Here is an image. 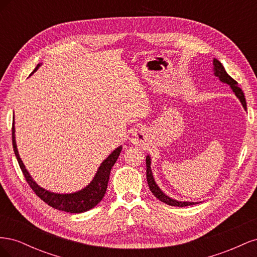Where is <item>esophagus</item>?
<instances>
[{"label": "esophagus", "mask_w": 257, "mask_h": 257, "mask_svg": "<svg viewBox=\"0 0 257 257\" xmlns=\"http://www.w3.org/2000/svg\"><path fill=\"white\" fill-rule=\"evenodd\" d=\"M134 135H135V137H136L137 139H142L143 137H145V133H144L143 131H136Z\"/></svg>", "instance_id": "esophagus-1"}]
</instances>
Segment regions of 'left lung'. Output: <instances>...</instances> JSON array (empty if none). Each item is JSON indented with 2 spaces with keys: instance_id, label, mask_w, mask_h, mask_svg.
<instances>
[{
  "instance_id": "obj_1",
  "label": "left lung",
  "mask_w": 257,
  "mask_h": 257,
  "mask_svg": "<svg viewBox=\"0 0 257 257\" xmlns=\"http://www.w3.org/2000/svg\"><path fill=\"white\" fill-rule=\"evenodd\" d=\"M213 65H214V68H213L214 69V75L216 77H219L220 80L222 82H225V83H227V84L230 85L231 90L234 91L236 96L240 99L241 104H242L243 108L246 110L245 97H244V94H243L242 90H241L238 87V82L235 79H232L231 77L226 73V71H225V68L223 67V65L221 64V62L219 60L213 59ZM150 164H151V159H150L149 155H148L147 159H146L147 181H148V185H149V188H150V191L153 193V195L157 197L159 200L163 201V203H165V204H167L169 206H175V207H185V206H191V205L198 204V203H190V201H178V200H175L173 198L168 197L167 195H165V194L161 191V189L159 188L158 184L155 183V181H154Z\"/></svg>"
}]
</instances>
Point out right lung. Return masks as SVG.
<instances>
[{"label": "right lung", "instance_id": "obj_1", "mask_svg": "<svg viewBox=\"0 0 257 257\" xmlns=\"http://www.w3.org/2000/svg\"><path fill=\"white\" fill-rule=\"evenodd\" d=\"M40 66L41 64H38L35 67L33 73L36 72L37 68ZM12 135H13L14 152L19 163V166L22 170V174L25 176L29 185L31 186V189H32L36 195L42 200H44L46 204L54 209L61 210V211L71 212V213H81L84 211H88V210L92 209L93 207H95L99 201L103 199L107 190L108 181H109V175L111 172V168L119 158L122 147L116 148L109 157H108L102 164H100L95 177L93 178V180L88 186H85V188L82 189L81 191L72 193V194H57V193H52L45 190L36 184V182L33 180L32 177H31L30 174L28 173V170L26 169L25 165H23V163L19 157L16 141H15L14 125H13Z\"/></svg>", "mask_w": 257, "mask_h": 257}]
</instances>
